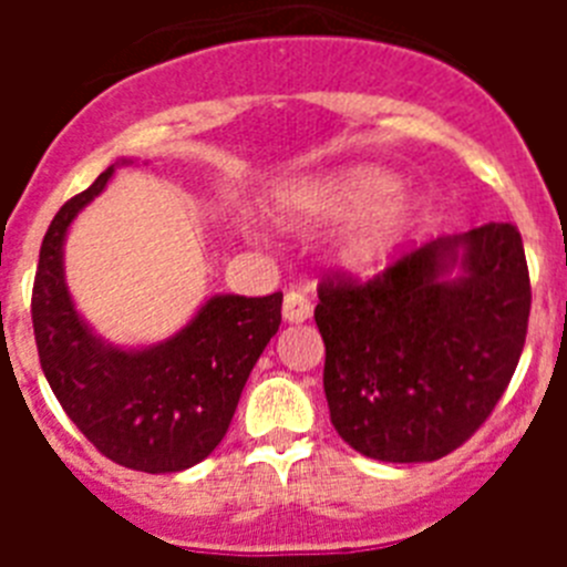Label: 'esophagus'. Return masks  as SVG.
<instances>
[{
	"mask_svg": "<svg viewBox=\"0 0 567 567\" xmlns=\"http://www.w3.org/2000/svg\"><path fill=\"white\" fill-rule=\"evenodd\" d=\"M309 315H312V303H309L307 295L287 292V298H284V320L287 323H303V320H309Z\"/></svg>",
	"mask_w": 567,
	"mask_h": 567,
	"instance_id": "1",
	"label": "esophagus"
}]
</instances>
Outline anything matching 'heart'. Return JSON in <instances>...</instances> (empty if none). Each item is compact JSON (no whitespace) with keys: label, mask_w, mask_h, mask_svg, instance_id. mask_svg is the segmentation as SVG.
Returning <instances> with one entry per match:
<instances>
[{"label":"heart","mask_w":567,"mask_h":567,"mask_svg":"<svg viewBox=\"0 0 567 567\" xmlns=\"http://www.w3.org/2000/svg\"><path fill=\"white\" fill-rule=\"evenodd\" d=\"M400 189V175L363 164L340 169L307 187H295L284 198V209L300 221L354 218L340 240V258L354 269H369L392 252L417 218L420 202Z\"/></svg>","instance_id":"heart-1"}]
</instances>
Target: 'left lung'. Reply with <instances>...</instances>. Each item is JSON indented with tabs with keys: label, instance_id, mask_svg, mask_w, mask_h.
<instances>
[{
	"label": "left lung",
	"instance_id": "1",
	"mask_svg": "<svg viewBox=\"0 0 567 567\" xmlns=\"http://www.w3.org/2000/svg\"><path fill=\"white\" fill-rule=\"evenodd\" d=\"M315 323L340 437L383 463H432L485 423L525 346L519 229L483 224L405 252L372 280L332 275Z\"/></svg>",
	"mask_w": 567,
	"mask_h": 567
}]
</instances>
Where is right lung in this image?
<instances>
[{"label":"right lung","instance_id":"1","mask_svg":"<svg viewBox=\"0 0 567 567\" xmlns=\"http://www.w3.org/2000/svg\"><path fill=\"white\" fill-rule=\"evenodd\" d=\"M113 173L115 164L70 198L44 233L30 300L39 363L68 417L104 457L173 474L224 440L252 365L278 332L284 295H213L182 332L147 349L99 338L64 284V238Z\"/></svg>","mask_w":567,"mask_h":567}]
</instances>
